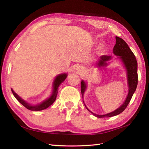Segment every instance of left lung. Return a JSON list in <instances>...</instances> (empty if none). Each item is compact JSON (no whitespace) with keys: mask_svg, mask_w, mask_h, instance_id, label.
Listing matches in <instances>:
<instances>
[{"mask_svg":"<svg viewBox=\"0 0 149 149\" xmlns=\"http://www.w3.org/2000/svg\"><path fill=\"white\" fill-rule=\"evenodd\" d=\"M114 54L118 56L119 58L123 62L124 66L127 70V81L129 86V91L128 95L126 98V100L123 102L122 105L118 107V109L113 111V112L106 114V115H99L91 112V111L88 109V107L84 104L85 107L89 111L92 113L94 116L98 118H104V117H111L113 116H116L122 113L125 109L127 107L128 104L130 102L131 98L133 95L134 91L136 89L138 85V63L135 56L132 52V50L129 48L128 45L124 40L120 38L119 37L116 36V44L113 48ZM112 58L111 56H106L104 55L100 57L99 59L98 60L97 65L98 67L101 66H106L107 65V61ZM81 93L83 96L84 93L86 88V84L85 83L84 81H81ZM84 102V101H83Z\"/></svg>","mask_w":149,"mask_h":149,"instance_id":"1","label":"left lung"}]
</instances>
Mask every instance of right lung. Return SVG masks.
I'll return each instance as SVG.
<instances>
[{"label":"right lung","instance_id":"1","mask_svg":"<svg viewBox=\"0 0 149 149\" xmlns=\"http://www.w3.org/2000/svg\"><path fill=\"white\" fill-rule=\"evenodd\" d=\"M66 77H67V74H62L58 75V76L56 77L54 81L53 91H52L51 96H50L49 99L44 100L42 103H40L39 104H36V106L30 105L29 104L26 102V101L24 100L23 99H22L21 98L19 97L12 89H11V91H12L13 94V95L15 96L16 99L18 100V102L20 104H22L25 107H26L27 109H29L31 111H41V110L47 109V107H49L50 105H52V104L54 102V101L56 100V99L57 95H58V87L59 86V85L65 80Z\"/></svg>","mask_w":149,"mask_h":149}]
</instances>
